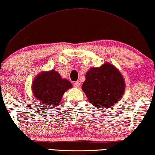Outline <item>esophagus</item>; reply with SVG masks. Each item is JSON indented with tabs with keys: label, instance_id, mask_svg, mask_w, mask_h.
Returning <instances> with one entry per match:
<instances>
[{
	"label": "esophagus",
	"instance_id": "esophagus-1",
	"mask_svg": "<svg viewBox=\"0 0 155 155\" xmlns=\"http://www.w3.org/2000/svg\"><path fill=\"white\" fill-rule=\"evenodd\" d=\"M73 85H74L75 87L78 88V87H80V82H78H78H75L74 84H73Z\"/></svg>",
	"mask_w": 155,
	"mask_h": 155
}]
</instances>
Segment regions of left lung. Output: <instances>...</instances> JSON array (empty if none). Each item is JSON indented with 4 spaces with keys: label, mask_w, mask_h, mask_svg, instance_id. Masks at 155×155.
Instances as JSON below:
<instances>
[{
    "label": "left lung",
    "mask_w": 155,
    "mask_h": 155,
    "mask_svg": "<svg viewBox=\"0 0 155 155\" xmlns=\"http://www.w3.org/2000/svg\"><path fill=\"white\" fill-rule=\"evenodd\" d=\"M82 89L96 107L107 108L122 97L125 81L117 68L108 62L98 68L92 67L86 74Z\"/></svg>",
    "instance_id": "8db88e82"
}]
</instances>
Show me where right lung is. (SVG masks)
<instances>
[{"instance_id":"right-lung-1","label":"right lung","mask_w":155,"mask_h":155,"mask_svg":"<svg viewBox=\"0 0 155 155\" xmlns=\"http://www.w3.org/2000/svg\"><path fill=\"white\" fill-rule=\"evenodd\" d=\"M72 84L62 79L58 71H42L32 82V90L35 97L46 106H57L63 95Z\"/></svg>"}]
</instances>
